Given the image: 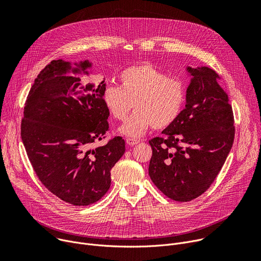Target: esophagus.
Segmentation results:
<instances>
[{"instance_id":"1","label":"esophagus","mask_w":261,"mask_h":261,"mask_svg":"<svg viewBox=\"0 0 261 261\" xmlns=\"http://www.w3.org/2000/svg\"><path fill=\"white\" fill-rule=\"evenodd\" d=\"M126 143H127L128 146H134V145L138 144V141L137 140H133V138H127Z\"/></svg>"}]
</instances>
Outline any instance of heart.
I'll return each instance as SVG.
<instances>
[{
    "mask_svg": "<svg viewBox=\"0 0 261 261\" xmlns=\"http://www.w3.org/2000/svg\"><path fill=\"white\" fill-rule=\"evenodd\" d=\"M120 87L108 86L102 101L116 120H124L131 109L134 113L119 128L130 137H140L151 127L165 129L178 118L186 101L184 84L150 64L131 66L119 74Z\"/></svg>",
    "mask_w": 261,
    "mask_h": 261,
    "instance_id": "b5f03b06",
    "label": "heart"
}]
</instances>
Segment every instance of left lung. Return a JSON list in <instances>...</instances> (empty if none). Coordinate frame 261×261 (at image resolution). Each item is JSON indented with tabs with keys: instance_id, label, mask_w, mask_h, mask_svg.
<instances>
[{
	"instance_id": "8db88e82",
	"label": "left lung",
	"mask_w": 261,
	"mask_h": 261,
	"mask_svg": "<svg viewBox=\"0 0 261 261\" xmlns=\"http://www.w3.org/2000/svg\"><path fill=\"white\" fill-rule=\"evenodd\" d=\"M191 76L178 118L149 142V175L169 198L190 201L210 188L231 151L234 119L219 75L209 67H186Z\"/></svg>"
}]
</instances>
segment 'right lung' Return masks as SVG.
Here are the masks:
<instances>
[{
	"label": "right lung",
	"instance_id": "add662e5",
	"mask_svg": "<svg viewBox=\"0 0 261 261\" xmlns=\"http://www.w3.org/2000/svg\"><path fill=\"white\" fill-rule=\"evenodd\" d=\"M92 63L52 61L34 80L24 107L21 136L28 159L42 184L62 200L89 205L111 185V169L125 153V141L114 137L92 148L109 129L102 101L106 84L82 82Z\"/></svg>",
	"mask_w": 261,
	"mask_h": 261
}]
</instances>
